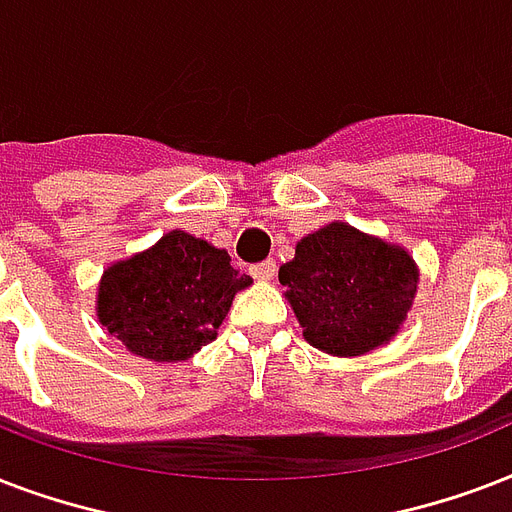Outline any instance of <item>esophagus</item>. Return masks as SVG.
<instances>
[{
    "instance_id": "obj_1",
    "label": "esophagus",
    "mask_w": 512,
    "mask_h": 512,
    "mask_svg": "<svg viewBox=\"0 0 512 512\" xmlns=\"http://www.w3.org/2000/svg\"><path fill=\"white\" fill-rule=\"evenodd\" d=\"M251 275L256 277V280H272V277H275V261L267 259L259 261V264H253Z\"/></svg>"
}]
</instances>
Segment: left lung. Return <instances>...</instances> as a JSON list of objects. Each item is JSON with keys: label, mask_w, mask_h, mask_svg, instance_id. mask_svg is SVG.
<instances>
[{"label": "left lung", "mask_w": 512, "mask_h": 512, "mask_svg": "<svg viewBox=\"0 0 512 512\" xmlns=\"http://www.w3.org/2000/svg\"><path fill=\"white\" fill-rule=\"evenodd\" d=\"M304 339L331 355H363L390 342L406 320L417 267L403 248L350 224H328L280 267Z\"/></svg>", "instance_id": "1"}]
</instances>
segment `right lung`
<instances>
[{
    "label": "right lung",
    "instance_id": "add662e5",
    "mask_svg": "<svg viewBox=\"0 0 512 512\" xmlns=\"http://www.w3.org/2000/svg\"><path fill=\"white\" fill-rule=\"evenodd\" d=\"M229 261L227 251L176 229L106 272L98 320L141 358H192L216 339L235 293L251 285Z\"/></svg>",
    "mask_w": 512,
    "mask_h": 512
}]
</instances>
